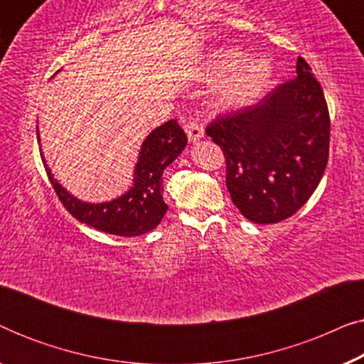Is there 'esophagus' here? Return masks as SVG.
<instances>
[{
    "label": "esophagus",
    "mask_w": 364,
    "mask_h": 364,
    "mask_svg": "<svg viewBox=\"0 0 364 364\" xmlns=\"http://www.w3.org/2000/svg\"><path fill=\"white\" fill-rule=\"evenodd\" d=\"M183 129H186L188 142H197V141H200V139H203V136H205V134H203L202 126L197 122H187Z\"/></svg>",
    "instance_id": "esophagus-1"
}]
</instances>
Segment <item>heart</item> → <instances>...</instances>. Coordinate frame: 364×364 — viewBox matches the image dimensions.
I'll return each instance as SVG.
<instances>
[{"mask_svg": "<svg viewBox=\"0 0 364 364\" xmlns=\"http://www.w3.org/2000/svg\"><path fill=\"white\" fill-rule=\"evenodd\" d=\"M237 46L212 49L203 58L202 73L210 81L222 79L215 91V104L222 111H238L255 104L275 76L270 58L252 56Z\"/></svg>", "mask_w": 364, "mask_h": 364, "instance_id": "heart-1", "label": "heart"}]
</instances>
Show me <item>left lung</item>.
I'll use <instances>...</instances> for the list:
<instances>
[{
    "label": "left lung",
    "instance_id": "1",
    "mask_svg": "<svg viewBox=\"0 0 364 364\" xmlns=\"http://www.w3.org/2000/svg\"><path fill=\"white\" fill-rule=\"evenodd\" d=\"M207 136L227 161L232 202L253 223H277L305 205L330 151V114L320 82L303 58L296 77L252 107L218 117Z\"/></svg>",
    "mask_w": 364,
    "mask_h": 364
}]
</instances>
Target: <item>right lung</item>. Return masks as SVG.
<instances>
[{"instance_id":"right-lung-1","label":"right lung","mask_w":364,"mask_h":364,"mask_svg":"<svg viewBox=\"0 0 364 364\" xmlns=\"http://www.w3.org/2000/svg\"><path fill=\"white\" fill-rule=\"evenodd\" d=\"M36 131L38 141L41 142L39 129ZM186 146V132L173 119L156 127L144 139L134 167L131 187L112 200L97 203L79 200L76 196L68 192L54 178L43 151L41 159L59 200L74 218L111 235L137 237L154 230L166 215L168 207L164 202L162 173L181 156Z\"/></svg>"}]
</instances>
